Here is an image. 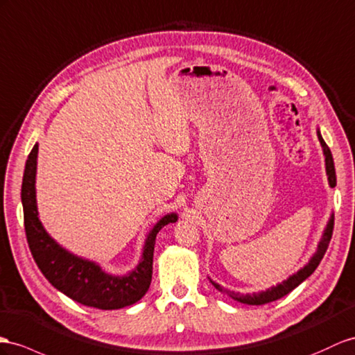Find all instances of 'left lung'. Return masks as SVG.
Instances as JSON below:
<instances>
[{"mask_svg": "<svg viewBox=\"0 0 355 355\" xmlns=\"http://www.w3.org/2000/svg\"><path fill=\"white\" fill-rule=\"evenodd\" d=\"M316 135H318V139H320L322 151H324L325 171H327V177H329V184H330V187H334V186H336V171H334V162H333L331 151H330V148H329V145H327L325 141L322 139L320 129H318ZM333 225H334V216L331 214L330 220H329V223H327L325 230H324L321 241H320V244H318V249H316V252L313 253V257L311 258V261H309L307 264H306L302 270H298L297 272H294L293 276H289L286 280H284V282H282V284H279V285H276V286H271V288H268L267 291H261V293L240 294V293H234V291L222 288L219 284H216V282H213L211 279H210V282H211L213 286H214L217 291H220V293H223V294H226V295H230L231 298L237 300V302L244 303V304L259 306V304H267V303H271V302H276V300H279V298H282V297H285L286 294L291 293V291L295 289L300 284H302V282H304L309 276L312 275V272L316 270L318 266H320V262H321V259L324 258L325 252H327V248H329L330 240H331Z\"/></svg>", "mask_w": 355, "mask_h": 355, "instance_id": "8db88e82", "label": "left lung"}]
</instances>
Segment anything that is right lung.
Segmentation results:
<instances>
[{
  "label": "right lung",
  "instance_id": "obj_1",
  "mask_svg": "<svg viewBox=\"0 0 355 355\" xmlns=\"http://www.w3.org/2000/svg\"><path fill=\"white\" fill-rule=\"evenodd\" d=\"M37 153L39 145L35 144L28 160L25 163L21 198L26 240H28L31 255L43 276L51 282L53 288H57L75 302L84 306L102 309V311H114V309H121L139 302L151 284L156 235L165 225L177 222L178 216L175 213L163 216L153 226V230L145 239L139 264L129 275H109L96 262L76 257L64 248H61L44 231L39 219L37 201H35Z\"/></svg>",
  "mask_w": 355,
  "mask_h": 355
}]
</instances>
